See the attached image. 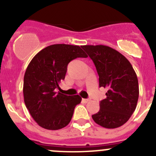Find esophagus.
<instances>
[{
  "label": "esophagus",
  "mask_w": 156,
  "mask_h": 156,
  "mask_svg": "<svg viewBox=\"0 0 156 156\" xmlns=\"http://www.w3.org/2000/svg\"><path fill=\"white\" fill-rule=\"evenodd\" d=\"M82 101L84 103H87L88 101H90V99H82Z\"/></svg>",
  "instance_id": "1"
}]
</instances>
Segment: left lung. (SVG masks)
<instances>
[{
	"instance_id": "left-lung-1",
	"label": "left lung",
	"mask_w": 156,
	"mask_h": 156,
	"mask_svg": "<svg viewBox=\"0 0 156 156\" xmlns=\"http://www.w3.org/2000/svg\"><path fill=\"white\" fill-rule=\"evenodd\" d=\"M94 62L99 75V85L108 89L106 98L92 118L106 128L125 124L135 111L139 97L136 72L122 53L105 45L81 46Z\"/></svg>"
}]
</instances>
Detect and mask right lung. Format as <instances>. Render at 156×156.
<instances>
[{"instance_id": "right-lung-1", "label": "right lung", "mask_w": 156, "mask_h": 156, "mask_svg": "<svg viewBox=\"0 0 156 156\" xmlns=\"http://www.w3.org/2000/svg\"><path fill=\"white\" fill-rule=\"evenodd\" d=\"M78 57L87 54L79 46L60 44L41 50L26 69L23 95L26 108L39 126L59 130L69 125L75 106L81 101L79 95L67 96L56 92L64 80L67 66Z\"/></svg>"}]
</instances>
